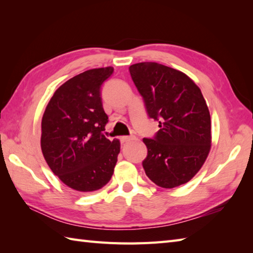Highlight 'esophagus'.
<instances>
[{
    "mask_svg": "<svg viewBox=\"0 0 253 253\" xmlns=\"http://www.w3.org/2000/svg\"><path fill=\"white\" fill-rule=\"evenodd\" d=\"M133 139H136V137H133V136H123V137H121V141L122 142H128L130 140H133Z\"/></svg>",
    "mask_w": 253,
    "mask_h": 253,
    "instance_id": "obj_1",
    "label": "esophagus"
}]
</instances>
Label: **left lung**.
I'll use <instances>...</instances> for the list:
<instances>
[{
	"label": "left lung",
	"instance_id": "8db88e82",
	"mask_svg": "<svg viewBox=\"0 0 253 253\" xmlns=\"http://www.w3.org/2000/svg\"><path fill=\"white\" fill-rule=\"evenodd\" d=\"M129 73L149 117L160 127L153 139L143 138L144 171L166 189L184 185L211 149V116L201 90L186 74L159 63L133 64Z\"/></svg>",
	"mask_w": 253,
	"mask_h": 253
}]
</instances>
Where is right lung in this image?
Segmentation results:
<instances>
[{
  "label": "right lung",
  "instance_id": "add662e5",
  "mask_svg": "<svg viewBox=\"0 0 253 253\" xmlns=\"http://www.w3.org/2000/svg\"><path fill=\"white\" fill-rule=\"evenodd\" d=\"M114 68L89 69L58 88L41 123V150L51 170L74 190H99L110 181L121 151L103 131L109 122L101 87Z\"/></svg>",
  "mask_w": 253,
  "mask_h": 253
}]
</instances>
